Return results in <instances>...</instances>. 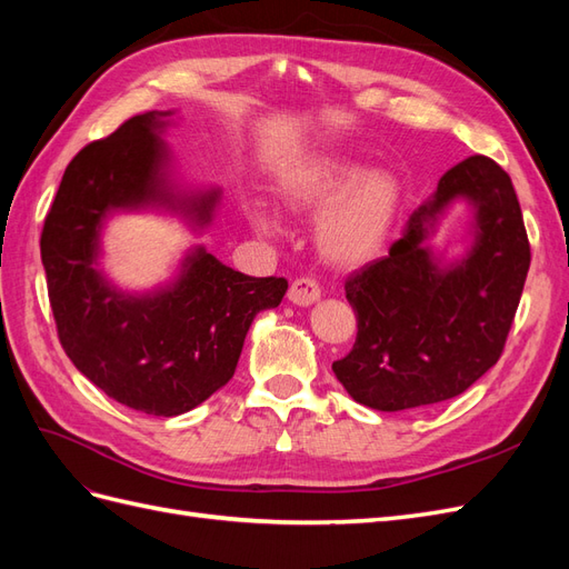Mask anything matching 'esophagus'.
I'll return each instance as SVG.
<instances>
[{"mask_svg":"<svg viewBox=\"0 0 569 569\" xmlns=\"http://www.w3.org/2000/svg\"><path fill=\"white\" fill-rule=\"evenodd\" d=\"M320 299V284L313 278H297L289 287V301L297 306H311Z\"/></svg>","mask_w":569,"mask_h":569,"instance_id":"1","label":"esophagus"}]
</instances>
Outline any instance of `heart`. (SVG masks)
<instances>
[{"label":"heart","instance_id":"b5f03b06","mask_svg":"<svg viewBox=\"0 0 569 569\" xmlns=\"http://www.w3.org/2000/svg\"><path fill=\"white\" fill-rule=\"evenodd\" d=\"M287 211L325 209L316 222V242L327 261L343 268L363 266L380 253L399 213L401 184L387 170H366L339 153H308L278 184ZM253 226L272 232L274 222L253 216Z\"/></svg>","mask_w":569,"mask_h":569}]
</instances>
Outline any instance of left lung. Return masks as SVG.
Instances as JSON below:
<instances>
[{
  "label": "left lung",
  "instance_id": "8db88e82",
  "mask_svg": "<svg viewBox=\"0 0 569 569\" xmlns=\"http://www.w3.org/2000/svg\"><path fill=\"white\" fill-rule=\"evenodd\" d=\"M460 196L478 209L476 247L460 264L439 269L426 237ZM529 261L520 201L506 170L479 153L446 170L389 253L343 284L358 335L332 363L337 380L353 401L387 412L453 399L501 358Z\"/></svg>",
  "mask_w": 569,
  "mask_h": 569
}]
</instances>
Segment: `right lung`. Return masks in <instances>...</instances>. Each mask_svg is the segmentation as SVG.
Segmentation results:
<instances>
[{
	"label": "right lung",
	"instance_id": "obj_1",
	"mask_svg": "<svg viewBox=\"0 0 569 569\" xmlns=\"http://www.w3.org/2000/svg\"><path fill=\"white\" fill-rule=\"evenodd\" d=\"M168 113L128 118L68 163L40 237L57 335L66 356L109 399L173 418L226 387L258 311L280 306L284 278H249L197 249L173 287L130 297L97 270L101 220L151 201L209 222L218 192L176 199L157 134Z\"/></svg>",
	"mask_w": 569,
	"mask_h": 569
}]
</instances>
